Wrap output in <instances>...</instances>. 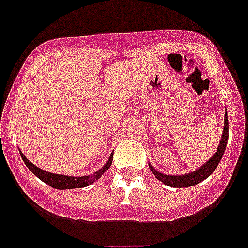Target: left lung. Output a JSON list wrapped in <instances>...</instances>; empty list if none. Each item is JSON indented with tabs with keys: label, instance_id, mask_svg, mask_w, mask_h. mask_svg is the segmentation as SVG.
I'll return each instance as SVG.
<instances>
[{
	"label": "left lung",
	"instance_id": "1",
	"mask_svg": "<svg viewBox=\"0 0 248 248\" xmlns=\"http://www.w3.org/2000/svg\"><path fill=\"white\" fill-rule=\"evenodd\" d=\"M228 140H229V120H228V113H226V114H225L224 133H222V139L221 141H220L219 147H217L214 156H213V157L210 158L205 165L202 166L201 169L192 172V173L183 174V176H166V174H162L158 171H156L155 169H152V166H150V169H151L152 173L155 174L156 178L160 179L161 182H163L165 185L170 186V187H174V188L192 187V186L198 185V183H201L202 181L208 178V177L214 172V170L217 169V166L219 165V162L221 161V157L222 155H224L225 149H226Z\"/></svg>",
	"mask_w": 248,
	"mask_h": 248
}]
</instances>
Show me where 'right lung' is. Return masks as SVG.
I'll return each instance as SVG.
<instances>
[{
    "label": "right lung",
    "instance_id": "1",
    "mask_svg": "<svg viewBox=\"0 0 248 248\" xmlns=\"http://www.w3.org/2000/svg\"><path fill=\"white\" fill-rule=\"evenodd\" d=\"M20 157L23 158L26 166L35 174L39 179H42L43 182H45L46 185H49L50 187L56 188V189H72V188H83L87 187L88 185L93 183L94 181L99 178L102 174L106 172V170H108L112 165L113 156H110L108 160V162L106 163L103 169L97 171L96 173L92 174V176H85V177H71V176H62V174H55L50 173V172H45L43 170H40L39 167L34 166L33 163L29 162V160H27L26 156L20 152Z\"/></svg>",
    "mask_w": 248,
    "mask_h": 248
}]
</instances>
